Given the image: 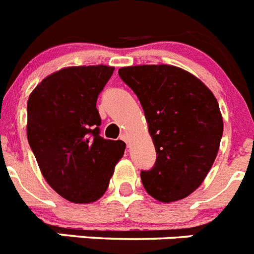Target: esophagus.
Here are the masks:
<instances>
[{
	"instance_id": "34e87169",
	"label": "esophagus",
	"mask_w": 254,
	"mask_h": 254,
	"mask_svg": "<svg viewBox=\"0 0 254 254\" xmlns=\"http://www.w3.org/2000/svg\"><path fill=\"white\" fill-rule=\"evenodd\" d=\"M121 138H122V140L125 141L126 143H127V146H129V137H128V136H127V134L122 133V134H121Z\"/></svg>"
}]
</instances>
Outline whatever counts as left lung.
I'll use <instances>...</instances> for the list:
<instances>
[{
  "instance_id": "1",
  "label": "left lung",
  "mask_w": 254,
  "mask_h": 254,
  "mask_svg": "<svg viewBox=\"0 0 254 254\" xmlns=\"http://www.w3.org/2000/svg\"><path fill=\"white\" fill-rule=\"evenodd\" d=\"M120 77L142 105L156 150L141 172L147 193L160 202L190 196L210 172L223 136L219 103L201 80L170 64L122 67Z\"/></svg>"
}]
</instances>
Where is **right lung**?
<instances>
[{
	"instance_id": "right-lung-1",
	"label": "right lung",
	"mask_w": 254,
	"mask_h": 254,
	"mask_svg": "<svg viewBox=\"0 0 254 254\" xmlns=\"http://www.w3.org/2000/svg\"><path fill=\"white\" fill-rule=\"evenodd\" d=\"M114 67L73 66L47 76L28 100V141L44 179L69 202L105 193L126 143L100 136L98 95Z\"/></svg>"
}]
</instances>
